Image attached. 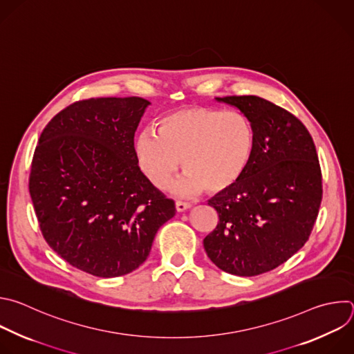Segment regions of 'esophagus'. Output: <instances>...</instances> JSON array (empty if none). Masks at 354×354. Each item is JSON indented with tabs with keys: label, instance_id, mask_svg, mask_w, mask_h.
I'll list each match as a JSON object with an SVG mask.
<instances>
[{
	"label": "esophagus",
	"instance_id": "obj_1",
	"mask_svg": "<svg viewBox=\"0 0 354 354\" xmlns=\"http://www.w3.org/2000/svg\"><path fill=\"white\" fill-rule=\"evenodd\" d=\"M191 207V203H188V202H181V201H177L176 202V209H177V212H184V210H187V209H189Z\"/></svg>",
	"mask_w": 354,
	"mask_h": 354
}]
</instances>
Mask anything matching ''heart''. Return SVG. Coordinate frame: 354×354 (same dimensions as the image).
Instances as JSON below:
<instances>
[{
    "instance_id": "b5f03b06",
    "label": "heart",
    "mask_w": 354,
    "mask_h": 354,
    "mask_svg": "<svg viewBox=\"0 0 354 354\" xmlns=\"http://www.w3.org/2000/svg\"><path fill=\"white\" fill-rule=\"evenodd\" d=\"M156 125L158 135L142 131L133 144L139 170L156 188L166 187L181 160L187 173L170 185L177 195L226 192L248 170L255 131L240 111L187 107L163 115Z\"/></svg>"
}]
</instances>
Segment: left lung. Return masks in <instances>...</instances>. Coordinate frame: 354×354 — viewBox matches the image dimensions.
<instances>
[{
    "label": "left lung",
    "mask_w": 354,
    "mask_h": 354,
    "mask_svg": "<svg viewBox=\"0 0 354 354\" xmlns=\"http://www.w3.org/2000/svg\"><path fill=\"white\" fill-rule=\"evenodd\" d=\"M251 121L255 148L248 170L207 203L219 215L203 247L218 268L237 276L269 272L308 240L322 199L314 140L293 114L258 96L216 97Z\"/></svg>",
    "instance_id": "1"
}]
</instances>
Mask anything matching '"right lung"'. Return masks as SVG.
Here are the masks:
<instances>
[{
    "instance_id": "add662e5",
    "label": "right lung",
    "mask_w": 354,
    "mask_h": 354,
    "mask_svg": "<svg viewBox=\"0 0 354 354\" xmlns=\"http://www.w3.org/2000/svg\"><path fill=\"white\" fill-rule=\"evenodd\" d=\"M149 104L135 96L80 100L39 138L29 192L40 230L62 259L93 276L117 277L142 265L158 230L176 215L133 155Z\"/></svg>"
}]
</instances>
